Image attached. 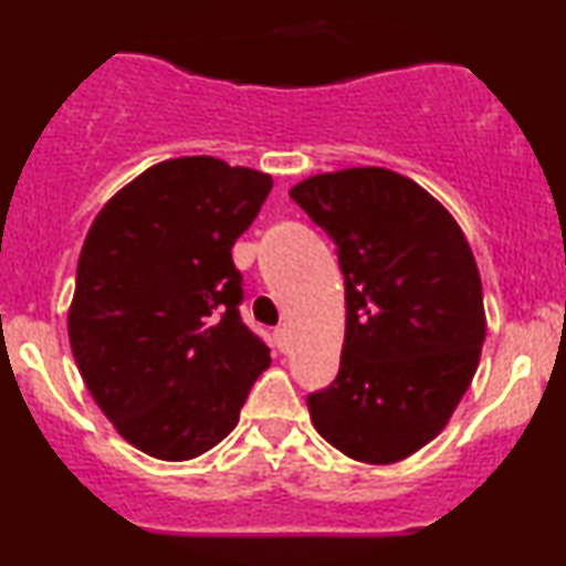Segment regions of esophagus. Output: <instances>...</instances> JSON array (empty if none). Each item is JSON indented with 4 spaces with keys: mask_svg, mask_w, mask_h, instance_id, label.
I'll return each instance as SVG.
<instances>
[{
    "mask_svg": "<svg viewBox=\"0 0 566 566\" xmlns=\"http://www.w3.org/2000/svg\"><path fill=\"white\" fill-rule=\"evenodd\" d=\"M274 335H276V346H279V350H287V346H290V333H287V327H279Z\"/></svg>",
    "mask_w": 566,
    "mask_h": 566,
    "instance_id": "obj_1",
    "label": "esophagus"
}]
</instances>
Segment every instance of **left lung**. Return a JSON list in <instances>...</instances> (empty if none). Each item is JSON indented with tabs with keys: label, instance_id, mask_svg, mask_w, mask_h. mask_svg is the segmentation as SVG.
Segmentation results:
<instances>
[{
	"label": "left lung",
	"instance_id": "8db88e82",
	"mask_svg": "<svg viewBox=\"0 0 566 566\" xmlns=\"http://www.w3.org/2000/svg\"><path fill=\"white\" fill-rule=\"evenodd\" d=\"M290 197L337 244L346 279L340 369L308 394L311 423L361 463L405 460L439 437L482 356L469 239L426 188L382 167L314 175Z\"/></svg>",
	"mask_w": 566,
	"mask_h": 566
}]
</instances>
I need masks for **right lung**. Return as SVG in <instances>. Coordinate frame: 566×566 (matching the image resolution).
Segmentation results:
<instances>
[{
	"label": "right lung",
	"mask_w": 566,
	"mask_h": 566,
	"mask_svg": "<svg viewBox=\"0 0 566 566\" xmlns=\"http://www.w3.org/2000/svg\"><path fill=\"white\" fill-rule=\"evenodd\" d=\"M271 175L216 157L148 167L103 205L84 239L69 308L76 367L140 452L191 460L239 423L271 365L239 316L231 247L261 212Z\"/></svg>",
	"instance_id": "1"
}]
</instances>
